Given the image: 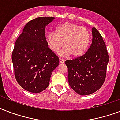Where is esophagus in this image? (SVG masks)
<instances>
[{
	"instance_id": "esophagus-1",
	"label": "esophagus",
	"mask_w": 120,
	"mask_h": 120,
	"mask_svg": "<svg viewBox=\"0 0 120 120\" xmlns=\"http://www.w3.org/2000/svg\"><path fill=\"white\" fill-rule=\"evenodd\" d=\"M59 62H60V63H63L65 62V60H63L62 58H59Z\"/></svg>"
}]
</instances>
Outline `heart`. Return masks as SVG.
Instances as JSON below:
<instances>
[{"label": "heart", "mask_w": 120, "mask_h": 120, "mask_svg": "<svg viewBox=\"0 0 120 120\" xmlns=\"http://www.w3.org/2000/svg\"><path fill=\"white\" fill-rule=\"evenodd\" d=\"M90 41V34L87 28L75 23L66 22L58 26L55 34L49 33L46 36V42L53 52H57L61 47L62 56L70 54L78 57L85 53Z\"/></svg>", "instance_id": "b5f03b06"}]
</instances>
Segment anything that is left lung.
Listing matches in <instances>:
<instances>
[{
	"instance_id": "8db88e82",
	"label": "left lung",
	"mask_w": 120,
	"mask_h": 120,
	"mask_svg": "<svg viewBox=\"0 0 120 120\" xmlns=\"http://www.w3.org/2000/svg\"><path fill=\"white\" fill-rule=\"evenodd\" d=\"M92 33V44L86 53L65 62L70 87L81 95L92 94L102 87L109 60L106 45L100 33L93 27Z\"/></svg>"
}]
</instances>
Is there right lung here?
<instances>
[{"label": "right lung", "mask_w": 120, "mask_h": 120, "mask_svg": "<svg viewBox=\"0 0 120 120\" xmlns=\"http://www.w3.org/2000/svg\"><path fill=\"white\" fill-rule=\"evenodd\" d=\"M53 17H38L27 23L15 42L11 54L15 76L24 89L39 93L48 87L59 58L48 47L45 26Z\"/></svg>", "instance_id": "add662e5"}]
</instances>
